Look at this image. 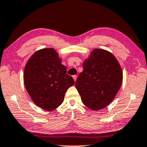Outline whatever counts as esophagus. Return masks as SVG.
<instances>
[{"label":"esophagus","mask_w":147,"mask_h":147,"mask_svg":"<svg viewBox=\"0 0 147 147\" xmlns=\"http://www.w3.org/2000/svg\"><path fill=\"white\" fill-rule=\"evenodd\" d=\"M73 78H74V81H76V80H77V76L76 75H74V76H73Z\"/></svg>","instance_id":"34e87169"}]
</instances>
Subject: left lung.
<instances>
[{
  "label": "left lung",
  "instance_id": "8db88e82",
  "mask_svg": "<svg viewBox=\"0 0 147 147\" xmlns=\"http://www.w3.org/2000/svg\"><path fill=\"white\" fill-rule=\"evenodd\" d=\"M122 82V69L114 55L95 48L83 63V71L79 74L76 88L83 103L98 111L111 103Z\"/></svg>",
  "mask_w": 147,
  "mask_h": 147
}]
</instances>
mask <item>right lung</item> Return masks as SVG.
<instances>
[{"instance_id": "add662e5", "label": "right lung", "mask_w": 147, "mask_h": 147, "mask_svg": "<svg viewBox=\"0 0 147 147\" xmlns=\"http://www.w3.org/2000/svg\"><path fill=\"white\" fill-rule=\"evenodd\" d=\"M66 72L54 48L41 49L32 55L24 67V83L35 105L50 111L63 103L67 89L74 84Z\"/></svg>"}]
</instances>
